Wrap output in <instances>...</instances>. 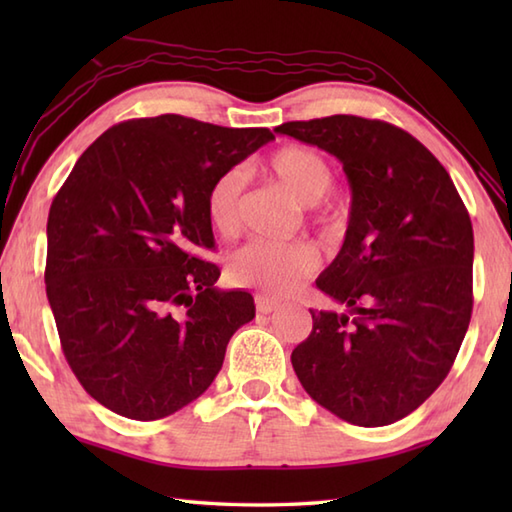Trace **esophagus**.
<instances>
[{"mask_svg":"<svg viewBox=\"0 0 512 512\" xmlns=\"http://www.w3.org/2000/svg\"><path fill=\"white\" fill-rule=\"evenodd\" d=\"M255 306H257V312H262V314H270V312H275V310L281 308L279 301L270 299L266 295H257L255 297Z\"/></svg>","mask_w":512,"mask_h":512,"instance_id":"34e87169","label":"esophagus"}]
</instances>
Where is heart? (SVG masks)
Instances as JSON below:
<instances>
[{"mask_svg": "<svg viewBox=\"0 0 512 512\" xmlns=\"http://www.w3.org/2000/svg\"><path fill=\"white\" fill-rule=\"evenodd\" d=\"M270 171L295 193V198L312 206L330 193L334 171L317 149L288 145L270 156ZM244 176L231 169L217 178L206 193V220L213 231L228 239L239 231V200ZM317 268V253L303 242H250L231 257L228 273L235 284L250 286L273 297H284L297 290L303 279Z\"/></svg>", "mask_w": 512, "mask_h": 512, "instance_id": "b5f03b06", "label": "heart"}]
</instances>
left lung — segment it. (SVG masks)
<instances>
[{
  "instance_id": "1",
  "label": "left lung",
  "mask_w": 512,
  "mask_h": 512,
  "mask_svg": "<svg viewBox=\"0 0 512 512\" xmlns=\"http://www.w3.org/2000/svg\"><path fill=\"white\" fill-rule=\"evenodd\" d=\"M341 160L352 189L339 255L292 350L303 389L358 427L418 409L460 352L473 310V226L451 176L405 129L361 116L275 127Z\"/></svg>"
}]
</instances>
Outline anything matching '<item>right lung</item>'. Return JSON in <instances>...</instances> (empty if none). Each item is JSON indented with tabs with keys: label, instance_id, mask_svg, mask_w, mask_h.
Masks as SVG:
<instances>
[{
	"label": "right lung",
	"instance_id": "add662e5",
	"mask_svg": "<svg viewBox=\"0 0 512 512\" xmlns=\"http://www.w3.org/2000/svg\"><path fill=\"white\" fill-rule=\"evenodd\" d=\"M162 114L114 125L76 160L48 215L46 292L63 354L103 407L132 420L200 398L255 303L220 290L211 184L273 140Z\"/></svg>",
	"mask_w": 512,
	"mask_h": 512
}]
</instances>
